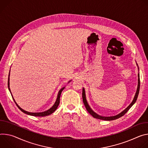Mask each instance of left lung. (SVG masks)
I'll return each instance as SVG.
<instances>
[{
  "label": "left lung",
  "instance_id": "obj_1",
  "mask_svg": "<svg viewBox=\"0 0 148 148\" xmlns=\"http://www.w3.org/2000/svg\"><path fill=\"white\" fill-rule=\"evenodd\" d=\"M137 66H138V64L136 63ZM139 69V68H138ZM139 89H140V78H139V74H138V88H137V90H136V93H135V95L134 96V99L132 102V103H131L124 110H123L122 112H121L120 113H119L118 114H117V115H115V116H100L99 115V114H97L96 113H95L91 108L89 106V105H88V102L86 101V95H85V89L83 88V90H82V98H83V102H84V103L86 107V110H88V112L91 114V115L96 118V119H101V120H104V121H113V120H115V119H117L121 117H122V116H123L124 114L129 110V109L132 107L134 103L136 102V100H137V98H138V95H139Z\"/></svg>",
  "mask_w": 148,
  "mask_h": 148
}]
</instances>
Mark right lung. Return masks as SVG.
I'll return each mask as SVG.
<instances>
[{
    "label": "right lung",
    "mask_w": 148,
    "mask_h": 148,
    "mask_svg": "<svg viewBox=\"0 0 148 148\" xmlns=\"http://www.w3.org/2000/svg\"><path fill=\"white\" fill-rule=\"evenodd\" d=\"M9 76H10V72H9V77H8V88H9V90L11 93V91H10V88H9ZM71 81V80L70 81L68 82V83H69ZM65 87H63L62 89H60V90L58 92V96H57V99H56V101L55 103V104L52 106V108H51L45 111V112H27L25 110H23V109H22L17 103H16V102H15L14 98L12 95V98L13 99L14 101V102H15L16 105H17V106L18 107V108L22 111L23 112V113L27 114H29V115H31V116H48L49 115V114H51L52 113H53L57 109V108L58 107L59 105V103H60V95H61V93L62 92V90L64 89Z\"/></svg>",
    "instance_id": "add662e5"
}]
</instances>
